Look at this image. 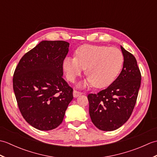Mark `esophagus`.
Segmentation results:
<instances>
[{
	"instance_id": "34e87169",
	"label": "esophagus",
	"mask_w": 157,
	"mask_h": 157,
	"mask_svg": "<svg viewBox=\"0 0 157 157\" xmlns=\"http://www.w3.org/2000/svg\"><path fill=\"white\" fill-rule=\"evenodd\" d=\"M82 94V92H78V91H77V90H73V97H74V98H77V97H78V96H79V95H81Z\"/></svg>"
}]
</instances>
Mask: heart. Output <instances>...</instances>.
I'll list each match as a JSON object with an SVG mask.
<instances>
[{
    "label": "heart",
    "mask_w": 157,
    "mask_h": 157,
    "mask_svg": "<svg viewBox=\"0 0 157 157\" xmlns=\"http://www.w3.org/2000/svg\"><path fill=\"white\" fill-rule=\"evenodd\" d=\"M123 63V54L117 48L84 44L76 50L75 57L64 59L63 67L67 79L71 82L86 69L85 73L88 78L79 84V87L93 84L96 88H102L115 80Z\"/></svg>",
    "instance_id": "obj_1"
}]
</instances>
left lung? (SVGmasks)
I'll list each match as a JSON object with an SVG mask.
<instances>
[{"label":"left lung","instance_id":"1","mask_svg":"<svg viewBox=\"0 0 157 157\" xmlns=\"http://www.w3.org/2000/svg\"><path fill=\"white\" fill-rule=\"evenodd\" d=\"M121 49L124 61L117 78L107 88L88 96L92 121L102 131H113L128 121L140 87L141 73L136 58L121 46Z\"/></svg>","mask_w":157,"mask_h":157}]
</instances>
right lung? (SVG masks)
<instances>
[{
    "instance_id": "1",
    "label": "right lung",
    "mask_w": 157,
    "mask_h": 157,
    "mask_svg": "<svg viewBox=\"0 0 157 157\" xmlns=\"http://www.w3.org/2000/svg\"><path fill=\"white\" fill-rule=\"evenodd\" d=\"M69 47L65 41L43 40L23 56L13 75L19 111L29 125L41 131L61 124L73 98V89L63 78Z\"/></svg>"
}]
</instances>
